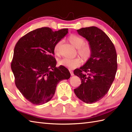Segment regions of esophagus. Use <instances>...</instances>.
<instances>
[{
	"mask_svg": "<svg viewBox=\"0 0 132 132\" xmlns=\"http://www.w3.org/2000/svg\"><path fill=\"white\" fill-rule=\"evenodd\" d=\"M69 72H70V73H71V76H73V75H74L73 72L71 69H69Z\"/></svg>",
	"mask_w": 132,
	"mask_h": 132,
	"instance_id": "esophagus-1",
	"label": "esophagus"
}]
</instances>
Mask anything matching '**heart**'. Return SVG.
<instances>
[{
	"mask_svg": "<svg viewBox=\"0 0 132 132\" xmlns=\"http://www.w3.org/2000/svg\"><path fill=\"white\" fill-rule=\"evenodd\" d=\"M69 42L75 47L77 48L78 54L82 57L85 60H88L92 55V48L90 46L86 44H84L85 40L82 38L78 35L72 34L68 37V38ZM61 42H58L54 47V52L55 54H58L59 52V49ZM59 65L65 67L70 69H73L81 64V60L80 58L76 57L71 59L68 57H64L59 61Z\"/></svg>",
	"mask_w": 132,
	"mask_h": 132,
	"instance_id": "1",
	"label": "heart"
}]
</instances>
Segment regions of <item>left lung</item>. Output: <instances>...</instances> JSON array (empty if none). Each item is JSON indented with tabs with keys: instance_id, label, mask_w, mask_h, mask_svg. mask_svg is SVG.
Segmentation results:
<instances>
[{
	"instance_id": "left-lung-1",
	"label": "left lung",
	"mask_w": 132,
	"mask_h": 132,
	"mask_svg": "<svg viewBox=\"0 0 132 132\" xmlns=\"http://www.w3.org/2000/svg\"><path fill=\"white\" fill-rule=\"evenodd\" d=\"M77 31L88 40L92 55L82 67L74 71L81 80L80 86L74 92L85 103H95L104 97L115 79L118 69L116 49L107 35L97 27Z\"/></svg>"
}]
</instances>
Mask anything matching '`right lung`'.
<instances>
[{"label": "right lung", "mask_w": 132, "mask_h": 132, "mask_svg": "<svg viewBox=\"0 0 132 132\" xmlns=\"http://www.w3.org/2000/svg\"><path fill=\"white\" fill-rule=\"evenodd\" d=\"M68 33L44 27L22 37L14 47L11 69L22 95L33 104L41 105L53 97L59 82L71 77L68 69L56 67L54 47Z\"/></svg>", "instance_id": "add662e5"}]
</instances>
